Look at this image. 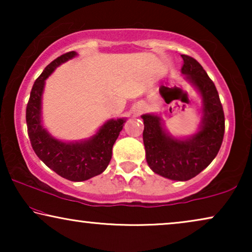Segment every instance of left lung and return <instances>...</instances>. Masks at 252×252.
Instances as JSON below:
<instances>
[{"label": "left lung", "instance_id": "8db88e82", "mask_svg": "<svg viewBox=\"0 0 252 252\" xmlns=\"http://www.w3.org/2000/svg\"><path fill=\"white\" fill-rule=\"evenodd\" d=\"M181 57V73L202 98L197 132L187 137L173 136L160 116H141L148 165L156 174L175 181H187L208 167L218 154L225 133V116L215 84L197 61L187 55Z\"/></svg>", "mask_w": 252, "mask_h": 252}]
</instances>
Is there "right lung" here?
Instances as JSON below:
<instances>
[{"label": "right lung", "instance_id": "right-lung-1", "mask_svg": "<svg viewBox=\"0 0 252 252\" xmlns=\"http://www.w3.org/2000/svg\"><path fill=\"white\" fill-rule=\"evenodd\" d=\"M78 54L70 51L51 62L34 82L26 108V123L31 144L36 156L70 181H85L105 171L112 157V147L122 132L125 118L110 119L88 139L80 141L58 140L44 128L42 124V95L46 80L65 62Z\"/></svg>", "mask_w": 252, "mask_h": 252}]
</instances>
